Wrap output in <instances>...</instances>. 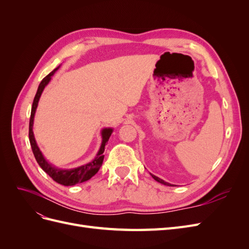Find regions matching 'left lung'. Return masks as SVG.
<instances>
[{
  "label": "left lung",
  "instance_id": "obj_1",
  "mask_svg": "<svg viewBox=\"0 0 249 249\" xmlns=\"http://www.w3.org/2000/svg\"><path fill=\"white\" fill-rule=\"evenodd\" d=\"M150 176H152V177L154 178V179L157 180V182H159V183H161V184H163V185H165V186H176V185H172V184H170V183L165 182V180H163L162 178H158V177L152 175V173H150Z\"/></svg>",
  "mask_w": 249,
  "mask_h": 249
}]
</instances>
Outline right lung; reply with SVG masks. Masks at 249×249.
<instances>
[{"label":"right lung","mask_w":249,"mask_h":249,"mask_svg":"<svg viewBox=\"0 0 249 249\" xmlns=\"http://www.w3.org/2000/svg\"><path fill=\"white\" fill-rule=\"evenodd\" d=\"M59 67H56V69L51 71L47 77H44L42 81L40 82V84L38 86V89H37V92L35 94L33 105H32V110H31V117H30V124H29V139H30V144H31L32 150L35 159L37 163L39 164V166L42 168L44 172H47L48 175L57 182L58 184H61L63 186H73L76 184H80L83 182H86V180L91 178L95 173L100 170L103 160H104V152H105V145L108 142L111 134L113 133L112 127H104L101 132L102 135V143L99 152L95 155L94 159L92 161H90L84 165H81V166L74 167V168H59L55 165L51 164L49 161H47L46 158L42 155L41 150L39 149L38 145H37L35 137H34V133H33V124H34V116H35V112L37 109V106H38V102L41 96V93L43 91V89L46 88V86L49 84L50 81L52 80V77L54 76V73L59 70Z\"/></svg>","instance_id":"right-lung-1"}]
</instances>
